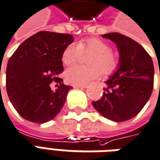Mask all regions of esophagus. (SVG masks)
Returning <instances> with one entry per match:
<instances>
[{"mask_svg": "<svg viewBox=\"0 0 160 160\" xmlns=\"http://www.w3.org/2000/svg\"><path fill=\"white\" fill-rule=\"evenodd\" d=\"M73 88H81V89H84V88H87V86H79V85H73Z\"/></svg>", "mask_w": 160, "mask_h": 160, "instance_id": "1", "label": "esophagus"}]
</instances>
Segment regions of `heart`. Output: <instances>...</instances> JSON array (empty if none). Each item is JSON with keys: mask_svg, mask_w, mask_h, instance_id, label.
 <instances>
[{"mask_svg": "<svg viewBox=\"0 0 160 160\" xmlns=\"http://www.w3.org/2000/svg\"><path fill=\"white\" fill-rule=\"evenodd\" d=\"M82 53H92L88 58L90 66H74L65 72V78L72 85H86L98 79L101 73L111 74L116 71L119 64L117 53L112 51L107 41L95 37L84 39L78 45L70 43L61 54V61L66 66L74 64Z\"/></svg>", "mask_w": 160, "mask_h": 160, "instance_id": "1", "label": "heart"}]
</instances>
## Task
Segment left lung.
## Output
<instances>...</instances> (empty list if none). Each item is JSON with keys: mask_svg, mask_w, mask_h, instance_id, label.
I'll use <instances>...</instances> for the list:
<instances>
[{"mask_svg": "<svg viewBox=\"0 0 160 160\" xmlns=\"http://www.w3.org/2000/svg\"><path fill=\"white\" fill-rule=\"evenodd\" d=\"M102 37L116 43L119 66L106 82L101 99L92 104L105 118L122 122L138 114L150 98L153 88V63L149 53L132 39L119 33H106Z\"/></svg>", "mask_w": 160, "mask_h": 160, "instance_id": "obj_1", "label": "left lung"}]
</instances>
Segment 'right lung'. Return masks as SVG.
<instances>
[{
    "mask_svg": "<svg viewBox=\"0 0 160 160\" xmlns=\"http://www.w3.org/2000/svg\"><path fill=\"white\" fill-rule=\"evenodd\" d=\"M73 41L68 33L41 31L19 46L8 62L7 92L19 114L28 121L45 123L64 106L70 86L63 84L61 54ZM56 83L57 89L51 88Z\"/></svg>",
    "mask_w": 160,
    "mask_h": 160,
    "instance_id": "right-lung-1",
    "label": "right lung"
}]
</instances>
